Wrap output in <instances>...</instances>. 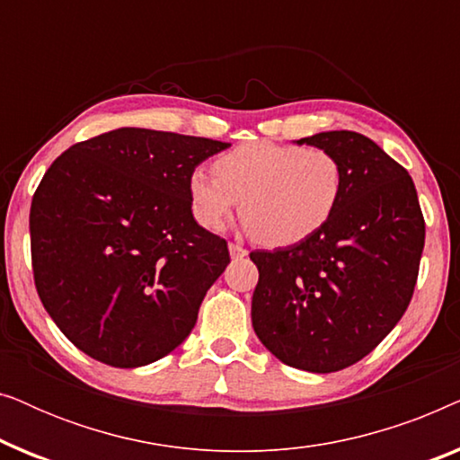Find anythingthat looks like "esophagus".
<instances>
[{
  "label": "esophagus",
  "instance_id": "obj_1",
  "mask_svg": "<svg viewBox=\"0 0 460 460\" xmlns=\"http://www.w3.org/2000/svg\"><path fill=\"white\" fill-rule=\"evenodd\" d=\"M228 249H230L232 260H243V257L247 255V249H244L243 244H238V243H230Z\"/></svg>",
  "mask_w": 460,
  "mask_h": 460
}]
</instances>
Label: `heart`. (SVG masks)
<instances>
[{
	"instance_id": "b5f03b06",
	"label": "heart",
	"mask_w": 460,
	"mask_h": 460,
	"mask_svg": "<svg viewBox=\"0 0 460 460\" xmlns=\"http://www.w3.org/2000/svg\"><path fill=\"white\" fill-rule=\"evenodd\" d=\"M216 175H190L194 217L209 230L224 228L236 200L241 222L257 243L282 247L323 228L335 211L343 169L335 155L295 144H243L213 163Z\"/></svg>"
}]
</instances>
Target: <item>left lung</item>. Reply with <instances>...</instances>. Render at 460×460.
Listing matches in <instances>:
<instances>
[{"mask_svg":"<svg viewBox=\"0 0 460 460\" xmlns=\"http://www.w3.org/2000/svg\"><path fill=\"white\" fill-rule=\"evenodd\" d=\"M304 142L341 163V197L304 241L249 255L260 270L251 320L280 362L335 373L370 354L404 316L425 219L411 175L370 137L341 129Z\"/></svg>","mask_w":460,"mask_h":460,"instance_id":"8db88e82","label":"left lung"}]
</instances>
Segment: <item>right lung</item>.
Segmentation results:
<instances>
[{
    "mask_svg": "<svg viewBox=\"0 0 460 460\" xmlns=\"http://www.w3.org/2000/svg\"><path fill=\"white\" fill-rule=\"evenodd\" d=\"M228 142L140 128L106 131L56 159L31 203L37 293L93 360L136 368L173 351L230 263L192 216L190 175Z\"/></svg>",
    "mask_w": 460,
    "mask_h": 460,
    "instance_id": "1",
    "label": "right lung"
}]
</instances>
